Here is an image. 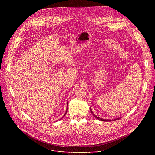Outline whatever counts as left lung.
<instances>
[{
	"mask_svg": "<svg viewBox=\"0 0 155 155\" xmlns=\"http://www.w3.org/2000/svg\"><path fill=\"white\" fill-rule=\"evenodd\" d=\"M90 111L91 112V113H93L92 112V111H91V109L90 108ZM93 116L94 117H96L97 119H98L99 120H101V121H111L112 120H104V119H103V118H99L98 117H97V116H96L95 115H94L93 114ZM120 118H117V119H114V120H112L113 121H115V120H119Z\"/></svg>",
	"mask_w": 155,
	"mask_h": 155,
	"instance_id": "obj_1",
	"label": "left lung"
}]
</instances>
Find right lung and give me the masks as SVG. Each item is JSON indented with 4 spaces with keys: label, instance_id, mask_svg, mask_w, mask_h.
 <instances>
[{
    "label": "right lung",
    "instance_id": "right-lung-1",
    "mask_svg": "<svg viewBox=\"0 0 155 155\" xmlns=\"http://www.w3.org/2000/svg\"><path fill=\"white\" fill-rule=\"evenodd\" d=\"M67 111H68V108H67ZM65 115H64V116H65Z\"/></svg>",
    "mask_w": 155,
    "mask_h": 155
}]
</instances>
